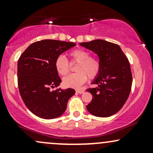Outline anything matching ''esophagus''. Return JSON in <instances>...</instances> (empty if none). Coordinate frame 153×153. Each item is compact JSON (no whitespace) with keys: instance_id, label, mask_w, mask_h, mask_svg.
<instances>
[{"instance_id":"obj_1","label":"esophagus","mask_w":153,"mask_h":153,"mask_svg":"<svg viewBox=\"0 0 153 153\" xmlns=\"http://www.w3.org/2000/svg\"><path fill=\"white\" fill-rule=\"evenodd\" d=\"M76 92L78 93V94H83V93H84V90H82V89H77Z\"/></svg>"}]
</instances>
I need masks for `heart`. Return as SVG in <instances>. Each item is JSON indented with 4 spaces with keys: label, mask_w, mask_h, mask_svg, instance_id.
Returning <instances> with one entry per match:
<instances>
[{
    "label": "heart",
    "mask_w": 153,
    "mask_h": 153,
    "mask_svg": "<svg viewBox=\"0 0 153 153\" xmlns=\"http://www.w3.org/2000/svg\"><path fill=\"white\" fill-rule=\"evenodd\" d=\"M72 62H78L75 71L78 73L71 74L63 79L65 86L68 88L80 87L88 80L95 78L100 72V62L95 57L90 56V52L83 49H76L70 53ZM54 68L59 75H68L70 72V64L66 57L59 55L54 61Z\"/></svg>",
    "instance_id": "1"
}]
</instances>
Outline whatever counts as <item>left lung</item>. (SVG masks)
Segmentation results:
<instances>
[{
    "instance_id": "1",
    "label": "left lung",
    "mask_w": 153,
    "mask_h": 153,
    "mask_svg": "<svg viewBox=\"0 0 153 153\" xmlns=\"http://www.w3.org/2000/svg\"><path fill=\"white\" fill-rule=\"evenodd\" d=\"M99 57L100 72L93 80L98 87L87 89L93 95L86 106L91 114L108 117L118 112L129 97L132 83L130 65L118 45L102 39L80 43Z\"/></svg>"
}]
</instances>
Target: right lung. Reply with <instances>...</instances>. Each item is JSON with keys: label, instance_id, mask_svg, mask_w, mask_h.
Masks as SVG:
<instances>
[{"label": "right lung", "instance_id": "right-lung-1", "mask_svg": "<svg viewBox=\"0 0 153 153\" xmlns=\"http://www.w3.org/2000/svg\"><path fill=\"white\" fill-rule=\"evenodd\" d=\"M76 44L54 39H44L31 44L18 61V85L24 103L34 114L42 119L60 117L67 103L75 94L74 89L51 88L62 82L54 68L57 57Z\"/></svg>", "mask_w": 153, "mask_h": 153}]
</instances>
